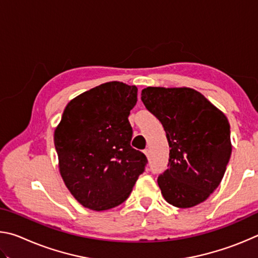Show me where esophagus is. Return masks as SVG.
Returning <instances> with one entry per match:
<instances>
[{"label": "esophagus", "instance_id": "esophagus-1", "mask_svg": "<svg viewBox=\"0 0 258 258\" xmlns=\"http://www.w3.org/2000/svg\"><path fill=\"white\" fill-rule=\"evenodd\" d=\"M143 152H145V155L148 157V158H149V157H150V150L149 149H146V150H143Z\"/></svg>", "mask_w": 258, "mask_h": 258}]
</instances>
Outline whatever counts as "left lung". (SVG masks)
<instances>
[{
	"label": "left lung",
	"mask_w": 258,
	"mask_h": 258,
	"mask_svg": "<svg viewBox=\"0 0 258 258\" xmlns=\"http://www.w3.org/2000/svg\"><path fill=\"white\" fill-rule=\"evenodd\" d=\"M146 108L159 119L168 140V168L158 176L168 204L190 208L220 185L232 151L230 124L223 111L190 87L142 90Z\"/></svg>",
	"instance_id": "1"
}]
</instances>
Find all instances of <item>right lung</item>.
I'll list each match as a JSON object with an SVG mask.
<instances>
[{
	"mask_svg": "<svg viewBox=\"0 0 258 258\" xmlns=\"http://www.w3.org/2000/svg\"><path fill=\"white\" fill-rule=\"evenodd\" d=\"M138 87L108 82L77 95L54 130L59 172L85 208L101 212L124 203L148 163L131 147L130 111Z\"/></svg>",
	"mask_w": 258,
	"mask_h": 258,
	"instance_id": "right-lung-1",
	"label": "right lung"
}]
</instances>
